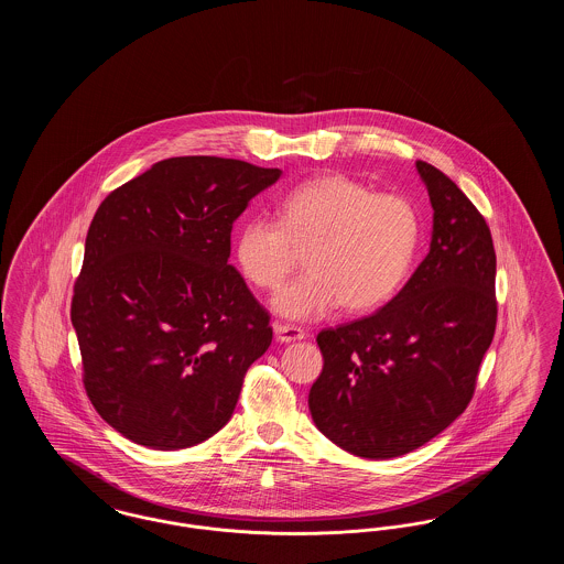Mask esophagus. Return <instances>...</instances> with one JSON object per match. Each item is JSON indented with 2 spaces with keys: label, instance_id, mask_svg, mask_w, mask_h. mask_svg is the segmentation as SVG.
<instances>
[{
  "label": "esophagus",
  "instance_id": "obj_1",
  "mask_svg": "<svg viewBox=\"0 0 564 564\" xmlns=\"http://www.w3.org/2000/svg\"><path fill=\"white\" fill-rule=\"evenodd\" d=\"M274 336L279 343H295V340H302L306 338V332L302 327H295L290 323H274Z\"/></svg>",
  "mask_w": 564,
  "mask_h": 564
}]
</instances>
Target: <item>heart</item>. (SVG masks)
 <instances>
[{
	"label": "heart",
	"mask_w": 564,
	"mask_h": 564,
	"mask_svg": "<svg viewBox=\"0 0 564 564\" xmlns=\"http://www.w3.org/2000/svg\"><path fill=\"white\" fill-rule=\"evenodd\" d=\"M421 242L416 205L375 192L343 173L308 180L285 194L281 219L253 217L237 237V262L260 290L274 292L306 249V272L274 297L295 322L325 317L340 304L366 313L402 288Z\"/></svg>",
	"instance_id": "heart-1"
}]
</instances>
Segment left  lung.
Here are the masks:
<instances>
[{
    "mask_svg": "<svg viewBox=\"0 0 564 564\" xmlns=\"http://www.w3.org/2000/svg\"><path fill=\"white\" fill-rule=\"evenodd\" d=\"M416 169L433 207L430 253L375 315L317 336L313 421L364 458L412 453L460 416L497 327V256L484 215L440 169Z\"/></svg>",
    "mask_w": 564,
    "mask_h": 564,
    "instance_id": "8db88e82",
    "label": "left lung"
}]
</instances>
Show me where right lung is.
<instances>
[{"instance_id": "add662e5", "label": "right lung", "mask_w": 564, "mask_h": 564, "mask_svg": "<svg viewBox=\"0 0 564 564\" xmlns=\"http://www.w3.org/2000/svg\"><path fill=\"white\" fill-rule=\"evenodd\" d=\"M279 177L235 159H166L93 217L72 297L82 382L134 444L180 451L230 421L272 343L269 311L228 264L230 232Z\"/></svg>"}]
</instances>
